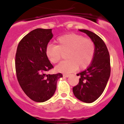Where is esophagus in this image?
Masks as SVG:
<instances>
[{
	"instance_id": "obj_1",
	"label": "esophagus",
	"mask_w": 124,
	"mask_h": 124,
	"mask_svg": "<svg viewBox=\"0 0 124 124\" xmlns=\"http://www.w3.org/2000/svg\"><path fill=\"white\" fill-rule=\"evenodd\" d=\"M70 76V75H69V74H63V76L65 77V78H69Z\"/></svg>"
}]
</instances>
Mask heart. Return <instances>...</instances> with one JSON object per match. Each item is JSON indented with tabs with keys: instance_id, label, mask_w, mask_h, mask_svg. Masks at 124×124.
Masks as SVG:
<instances>
[{
	"instance_id": "1",
	"label": "heart",
	"mask_w": 124,
	"mask_h": 124,
	"mask_svg": "<svg viewBox=\"0 0 124 124\" xmlns=\"http://www.w3.org/2000/svg\"><path fill=\"white\" fill-rule=\"evenodd\" d=\"M56 45H48L45 53L51 63H56L66 53V61L61 62L55 68L57 72L69 73L79 69H86L92 62L95 53L93 41L82 35L69 34L56 39Z\"/></svg>"
}]
</instances>
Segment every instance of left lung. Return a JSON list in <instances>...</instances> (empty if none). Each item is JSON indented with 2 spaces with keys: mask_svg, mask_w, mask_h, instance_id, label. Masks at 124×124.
I'll use <instances>...</instances> for the list:
<instances>
[{
  "mask_svg": "<svg viewBox=\"0 0 124 124\" xmlns=\"http://www.w3.org/2000/svg\"><path fill=\"white\" fill-rule=\"evenodd\" d=\"M93 41L95 53L91 63L85 70L77 74L80 76L78 85L73 87L74 95L84 103L96 101L103 93L110 76L109 54L104 42L100 37L87 30H79Z\"/></svg>",
  "mask_w": 124,
  "mask_h": 124,
  "instance_id": "obj_1",
  "label": "left lung"
}]
</instances>
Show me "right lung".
<instances>
[{
	"label": "right lung",
	"mask_w": 124,
	"mask_h": 124,
	"mask_svg": "<svg viewBox=\"0 0 124 124\" xmlns=\"http://www.w3.org/2000/svg\"><path fill=\"white\" fill-rule=\"evenodd\" d=\"M52 29L37 28L18 44L16 55V71L19 85L25 94L35 102L50 99L56 89L61 73L46 74L53 68L46 57V48L53 37Z\"/></svg>",
	"instance_id": "obj_1"
}]
</instances>
